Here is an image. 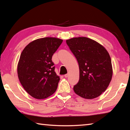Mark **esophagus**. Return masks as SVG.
Wrapping results in <instances>:
<instances>
[{
    "label": "esophagus",
    "mask_w": 130,
    "mask_h": 130,
    "mask_svg": "<svg viewBox=\"0 0 130 130\" xmlns=\"http://www.w3.org/2000/svg\"><path fill=\"white\" fill-rule=\"evenodd\" d=\"M68 76H69V75H68V74H65V75H64V77H65V78H68Z\"/></svg>",
    "instance_id": "obj_1"
}]
</instances>
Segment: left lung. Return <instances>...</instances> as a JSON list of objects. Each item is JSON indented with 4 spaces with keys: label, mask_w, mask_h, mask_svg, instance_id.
<instances>
[{
    "label": "left lung",
    "mask_w": 130,
    "mask_h": 130,
    "mask_svg": "<svg viewBox=\"0 0 130 130\" xmlns=\"http://www.w3.org/2000/svg\"><path fill=\"white\" fill-rule=\"evenodd\" d=\"M78 61L79 80L74 91L81 97L91 99L105 92L111 81L113 70L111 59L104 47L85 37L66 41Z\"/></svg>",
    "instance_id": "1"
}]
</instances>
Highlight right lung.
Wrapping results in <instances>:
<instances>
[{
	"label": "right lung",
	"instance_id": "obj_1",
	"mask_svg": "<svg viewBox=\"0 0 130 130\" xmlns=\"http://www.w3.org/2000/svg\"><path fill=\"white\" fill-rule=\"evenodd\" d=\"M63 40L45 37L33 41L21 54L18 63V76L21 84L32 97H48L56 90L60 77L55 71L52 56Z\"/></svg>",
	"mask_w": 130,
	"mask_h": 130
}]
</instances>
